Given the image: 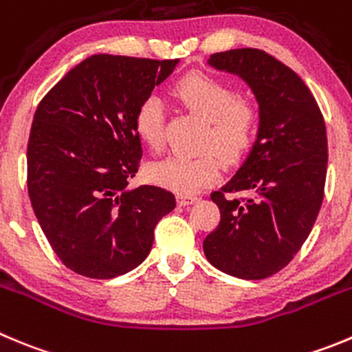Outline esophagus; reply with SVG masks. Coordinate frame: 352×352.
<instances>
[{
    "mask_svg": "<svg viewBox=\"0 0 352 352\" xmlns=\"http://www.w3.org/2000/svg\"><path fill=\"white\" fill-rule=\"evenodd\" d=\"M198 196L195 195H179L177 196V201H179V205L186 206V205H192V203L198 201Z\"/></svg>",
    "mask_w": 352,
    "mask_h": 352,
    "instance_id": "esophagus-1",
    "label": "esophagus"
}]
</instances>
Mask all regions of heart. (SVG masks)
Returning <instances> with one entry per match:
<instances>
[{"label":"heart","mask_w":352,"mask_h":352,"mask_svg":"<svg viewBox=\"0 0 352 352\" xmlns=\"http://www.w3.org/2000/svg\"><path fill=\"white\" fill-rule=\"evenodd\" d=\"M173 94L187 109L208 121L210 126L201 142V154H173L153 163L147 175L153 182L180 195H191L215 180L221 173V160L238 161L250 149L257 135L258 107L250 98L236 94L231 85L205 74H189L173 87ZM139 139L153 151L165 144V106L156 95L140 102L135 113ZM215 150L216 155L212 153Z\"/></svg>","instance_id":"obj_1"}]
</instances>
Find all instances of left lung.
<instances>
[{
  "label": "left lung",
  "instance_id": "obj_1",
  "mask_svg": "<svg viewBox=\"0 0 352 352\" xmlns=\"http://www.w3.org/2000/svg\"><path fill=\"white\" fill-rule=\"evenodd\" d=\"M208 64L252 88L261 123L241 168L212 192L221 222L203 250L226 274L264 280L290 264L316 222L327 180V126L309 88L272 55L238 48L210 55Z\"/></svg>",
  "mask_w": 352,
  "mask_h": 352
}]
</instances>
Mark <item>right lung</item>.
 Segmentation results:
<instances>
[{
    "mask_svg": "<svg viewBox=\"0 0 352 352\" xmlns=\"http://www.w3.org/2000/svg\"><path fill=\"white\" fill-rule=\"evenodd\" d=\"M179 60L91 55L39 102L28 142V191L48 243L71 271L111 280L149 255L175 196L130 189L142 144L135 113Z\"/></svg>",
    "mask_w": 352,
    "mask_h": 352,
    "instance_id": "obj_1",
    "label": "right lung"
}]
</instances>
